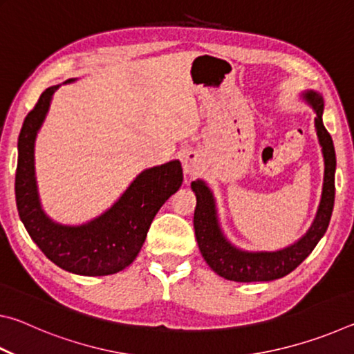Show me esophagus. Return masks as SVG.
Instances as JSON below:
<instances>
[{
	"label": "esophagus",
	"instance_id": "esophagus-1",
	"mask_svg": "<svg viewBox=\"0 0 354 354\" xmlns=\"http://www.w3.org/2000/svg\"><path fill=\"white\" fill-rule=\"evenodd\" d=\"M183 167H184V171L187 173V175H195L196 170H198V156L194 153H189L187 156H185Z\"/></svg>",
	"mask_w": 354,
	"mask_h": 354
}]
</instances>
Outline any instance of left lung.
<instances>
[{
  "instance_id": "left-lung-1",
  "label": "left lung",
  "mask_w": 354,
  "mask_h": 354,
  "mask_svg": "<svg viewBox=\"0 0 354 354\" xmlns=\"http://www.w3.org/2000/svg\"><path fill=\"white\" fill-rule=\"evenodd\" d=\"M304 97L314 106L317 113L315 129L323 149V158H325V183H323L322 203L315 221L308 234L299 239L297 243L281 251H273V253H247V251L234 248L221 236L217 217H215V205L211 190L203 181L192 183V189L196 195V207L194 214L196 242H198L200 251L207 266L221 278L237 281V283H254V281L283 278L287 273L295 270L299 263L313 253L315 245L328 230L335 196V151L331 136L322 122V97L315 92H308Z\"/></svg>"
}]
</instances>
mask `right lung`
<instances>
[{"mask_svg": "<svg viewBox=\"0 0 354 354\" xmlns=\"http://www.w3.org/2000/svg\"><path fill=\"white\" fill-rule=\"evenodd\" d=\"M57 88L48 87L23 122L15 171L17 209L28 234L56 266L84 277L117 273L136 259L154 215L181 187V164L171 160L140 173L122 198L91 223H53L41 211L35 187L34 140Z\"/></svg>", "mask_w": 354, "mask_h": 354, "instance_id": "right-lung-1", "label": "right lung"}]
</instances>
